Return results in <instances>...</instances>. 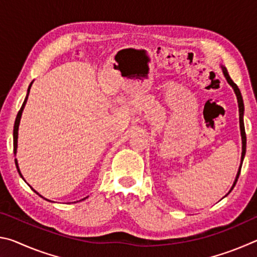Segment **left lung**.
<instances>
[{"label": "left lung", "instance_id": "obj_1", "mask_svg": "<svg viewBox=\"0 0 257 257\" xmlns=\"http://www.w3.org/2000/svg\"><path fill=\"white\" fill-rule=\"evenodd\" d=\"M222 68V71H223V75L225 77V79H227V81L230 84V86L232 87L234 93H236V96H237V99H238V107H239V122H240V132H241V139H242V153H241V164H242V161H243V156H245V153H246V133H245V127H243V103H242V97H241V93L240 90H239L238 86L234 84L233 80L230 78L229 73L227 71V69H225L224 67H221ZM241 164L240 167H239V170H238V173H237V177H236V180H234L233 182V186L231 190L233 189L234 185H236V182L238 180L239 178V175H240V169H241Z\"/></svg>", "mask_w": 257, "mask_h": 257}]
</instances>
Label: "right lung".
Instances as JSON below:
<instances>
[{
  "instance_id": "right-lung-1",
  "label": "right lung",
  "mask_w": 257,
  "mask_h": 257,
  "mask_svg": "<svg viewBox=\"0 0 257 257\" xmlns=\"http://www.w3.org/2000/svg\"><path fill=\"white\" fill-rule=\"evenodd\" d=\"M29 90H30V86H29V88H28V94H27V96H26V98H25V102L23 104V106H21V108H20L19 112H18V114H17V118H16L15 129H14V152H15V154L17 153V145H18V144H17V143H18V128H19V123H20L21 113H23V110H24V107L26 105V102H27V98H28V95H29ZM16 165H17V169H18V172L20 173L18 163H17V160H16ZM20 176H21V173H20ZM21 177H23V176H21ZM35 193H36V191H35ZM36 194H38V193H36ZM40 196H41V195H40Z\"/></svg>"
}]
</instances>
